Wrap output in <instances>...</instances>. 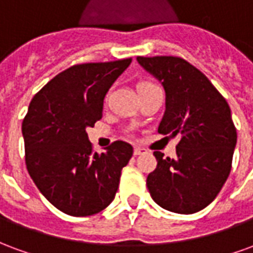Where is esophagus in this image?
<instances>
[{"mask_svg":"<svg viewBox=\"0 0 253 253\" xmlns=\"http://www.w3.org/2000/svg\"><path fill=\"white\" fill-rule=\"evenodd\" d=\"M143 153H145V149L138 148V146L134 148V154H135V156H139V154H143Z\"/></svg>","mask_w":253,"mask_h":253,"instance_id":"1","label":"esophagus"}]
</instances>
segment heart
I'll return each instance as SVG.
<instances>
[{
    "label": "heart",
    "instance_id": "obj_1",
    "mask_svg": "<svg viewBox=\"0 0 253 253\" xmlns=\"http://www.w3.org/2000/svg\"><path fill=\"white\" fill-rule=\"evenodd\" d=\"M154 88H159V86L156 84L150 83V81H142L138 85V92H145V90H150V89Z\"/></svg>",
    "mask_w": 253,
    "mask_h": 253
}]
</instances>
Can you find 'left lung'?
I'll return each instance as SVG.
<instances>
[{"instance_id": "obj_1", "label": "left lung", "mask_w": 253, "mask_h": 253, "mask_svg": "<svg viewBox=\"0 0 253 253\" xmlns=\"http://www.w3.org/2000/svg\"><path fill=\"white\" fill-rule=\"evenodd\" d=\"M163 83V135L176 137V157L154 152L157 167L146 179L153 201L165 210L192 214L209 206L232 169L237 131L230 107L210 80L180 57H137Z\"/></svg>"}]
</instances>
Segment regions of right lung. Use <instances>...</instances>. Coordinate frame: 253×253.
<instances>
[{
  "mask_svg": "<svg viewBox=\"0 0 253 253\" xmlns=\"http://www.w3.org/2000/svg\"><path fill=\"white\" fill-rule=\"evenodd\" d=\"M130 63L131 58L74 65L31 100L21 126L25 165L43 196L65 214L93 215L115 198L132 146L115 141L94 153L86 127L101 119L105 93Z\"/></svg>",
  "mask_w": 253,
  "mask_h": 253,
  "instance_id": "obj_1",
  "label": "right lung"
}]
</instances>
